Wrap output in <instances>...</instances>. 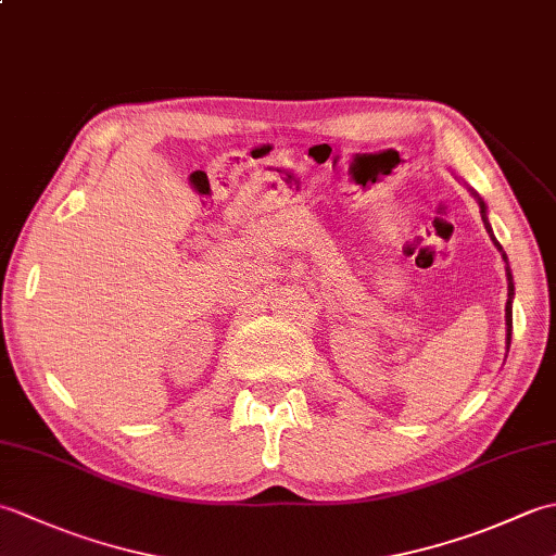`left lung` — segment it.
<instances>
[{
  "label": "left lung",
  "mask_w": 556,
  "mask_h": 556,
  "mask_svg": "<svg viewBox=\"0 0 556 556\" xmlns=\"http://www.w3.org/2000/svg\"><path fill=\"white\" fill-rule=\"evenodd\" d=\"M476 195V193H473ZM478 198V195H476ZM478 203H480V215H482V222H485V229H488V233H490V239H492V243L497 245V251L502 253V257H504V263H506V279H509V301H506V344H511V327H514V320H511V301H514V277H511V269H509V260H506V253H504V248L500 245V241L494 239V233H492V227H490V222H488V207H485V203H482V198H478Z\"/></svg>",
  "instance_id": "8db88e82"
}]
</instances>
